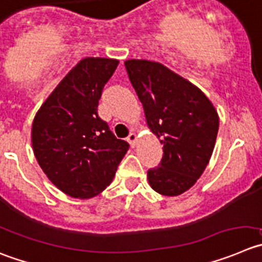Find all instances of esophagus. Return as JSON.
I'll return each instance as SVG.
<instances>
[{
	"mask_svg": "<svg viewBox=\"0 0 262 262\" xmlns=\"http://www.w3.org/2000/svg\"><path fill=\"white\" fill-rule=\"evenodd\" d=\"M126 139H128L129 145H130L132 147H134V146H136V142H137V134L136 133H130Z\"/></svg>",
	"mask_w": 262,
	"mask_h": 262,
	"instance_id": "1",
	"label": "esophagus"
}]
</instances>
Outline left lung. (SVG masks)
<instances>
[{
	"mask_svg": "<svg viewBox=\"0 0 262 262\" xmlns=\"http://www.w3.org/2000/svg\"><path fill=\"white\" fill-rule=\"evenodd\" d=\"M129 80L145 110L148 129L160 139L163 159L147 172L150 186L165 196L192 187L209 163L219 114L207 95L159 62L125 60Z\"/></svg>",
	"mask_w": 262,
	"mask_h": 262,
	"instance_id": "left-lung-1",
	"label": "left lung"
}]
</instances>
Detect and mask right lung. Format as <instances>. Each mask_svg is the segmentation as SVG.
Returning <instances> with one entry per match:
<instances>
[{"mask_svg": "<svg viewBox=\"0 0 262 262\" xmlns=\"http://www.w3.org/2000/svg\"><path fill=\"white\" fill-rule=\"evenodd\" d=\"M119 60L84 58L46 98L32 124V147L49 180L66 195L101 194L129 150L98 116L104 84Z\"/></svg>", "mask_w": 262, "mask_h": 262, "instance_id": "right-lung-1", "label": "right lung"}]
</instances>
